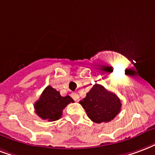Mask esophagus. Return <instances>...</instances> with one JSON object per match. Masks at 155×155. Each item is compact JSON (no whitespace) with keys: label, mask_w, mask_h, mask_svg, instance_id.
I'll use <instances>...</instances> for the list:
<instances>
[{"label":"esophagus","mask_w":155,"mask_h":155,"mask_svg":"<svg viewBox=\"0 0 155 155\" xmlns=\"http://www.w3.org/2000/svg\"><path fill=\"white\" fill-rule=\"evenodd\" d=\"M71 97L73 98V99H74V101H76V102H78V101L80 100V96H79V94H76V93H73V94H71Z\"/></svg>","instance_id":"1"}]
</instances>
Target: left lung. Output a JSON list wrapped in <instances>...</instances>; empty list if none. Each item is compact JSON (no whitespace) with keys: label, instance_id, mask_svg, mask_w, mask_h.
Masks as SVG:
<instances>
[{"label":"left lung","instance_id":"8db88e82","mask_svg":"<svg viewBox=\"0 0 155 155\" xmlns=\"http://www.w3.org/2000/svg\"><path fill=\"white\" fill-rule=\"evenodd\" d=\"M80 104L90 120L96 123L112 121L120 113L121 107L118 97L98 84H95Z\"/></svg>","mask_w":155,"mask_h":155}]
</instances>
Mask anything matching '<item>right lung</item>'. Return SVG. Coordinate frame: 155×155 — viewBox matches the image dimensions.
<instances>
[{
	"label": "right lung",
	"instance_id": "obj_1",
	"mask_svg": "<svg viewBox=\"0 0 155 155\" xmlns=\"http://www.w3.org/2000/svg\"><path fill=\"white\" fill-rule=\"evenodd\" d=\"M71 103H74V100L69 95L62 97L60 92L49 85L34 104L35 113L43 120L57 121L61 117L63 109Z\"/></svg>",
	"mask_w": 155,
	"mask_h": 155
}]
</instances>
